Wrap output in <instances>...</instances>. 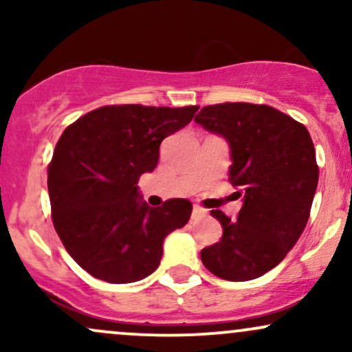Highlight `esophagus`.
<instances>
[{"label":"esophagus","mask_w":352,"mask_h":352,"mask_svg":"<svg viewBox=\"0 0 352 352\" xmlns=\"http://www.w3.org/2000/svg\"><path fill=\"white\" fill-rule=\"evenodd\" d=\"M207 217V210L199 207V205H193V210H192V220L193 221H199L201 218Z\"/></svg>","instance_id":"obj_1"}]
</instances>
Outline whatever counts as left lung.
Segmentation results:
<instances>
[{
    "mask_svg": "<svg viewBox=\"0 0 352 352\" xmlns=\"http://www.w3.org/2000/svg\"><path fill=\"white\" fill-rule=\"evenodd\" d=\"M195 122L228 142L230 182L243 200L236 221L212 210L223 235L201 250V263L228 281L263 276L308 223L319 177L308 129L276 109L248 102L207 106Z\"/></svg>",
    "mask_w": 352,
    "mask_h": 352,
    "instance_id": "obj_1",
    "label": "left lung"
}]
</instances>
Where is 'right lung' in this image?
I'll list each match as a JSON object with an SVG mask.
<instances>
[{
    "label": "right lung",
    "instance_id": "1",
    "mask_svg": "<svg viewBox=\"0 0 352 352\" xmlns=\"http://www.w3.org/2000/svg\"><path fill=\"white\" fill-rule=\"evenodd\" d=\"M197 111L106 106L63 132L47 168L52 223L89 274L116 285L142 280L160 265L165 236L187 225V199L152 208L137 182L157 167L165 137L184 129Z\"/></svg>",
    "mask_w": 352,
    "mask_h": 352
}]
</instances>
